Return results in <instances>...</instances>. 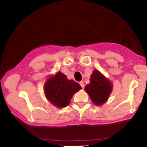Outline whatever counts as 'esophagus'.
I'll use <instances>...</instances> for the list:
<instances>
[{
	"instance_id": "esophagus-1",
	"label": "esophagus",
	"mask_w": 147,
	"mask_h": 147,
	"mask_svg": "<svg viewBox=\"0 0 147 147\" xmlns=\"http://www.w3.org/2000/svg\"><path fill=\"white\" fill-rule=\"evenodd\" d=\"M80 85H81V87H82V88H84V82H80Z\"/></svg>"
}]
</instances>
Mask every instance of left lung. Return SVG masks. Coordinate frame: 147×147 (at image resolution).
<instances>
[{
	"instance_id": "1",
	"label": "left lung",
	"mask_w": 147,
	"mask_h": 147,
	"mask_svg": "<svg viewBox=\"0 0 147 147\" xmlns=\"http://www.w3.org/2000/svg\"><path fill=\"white\" fill-rule=\"evenodd\" d=\"M113 89V85L101 72L94 69L90 75V83L85 90L91 100L96 105H101L107 101Z\"/></svg>"
}]
</instances>
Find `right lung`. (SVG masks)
I'll return each instance as SVG.
<instances>
[{
	"instance_id": "add662e5",
	"label": "right lung",
	"mask_w": 147,
	"mask_h": 147,
	"mask_svg": "<svg viewBox=\"0 0 147 147\" xmlns=\"http://www.w3.org/2000/svg\"><path fill=\"white\" fill-rule=\"evenodd\" d=\"M80 89L79 83L68 80L59 71L47 80L44 88L47 99L57 108H65L69 105L74 94Z\"/></svg>"
}]
</instances>
